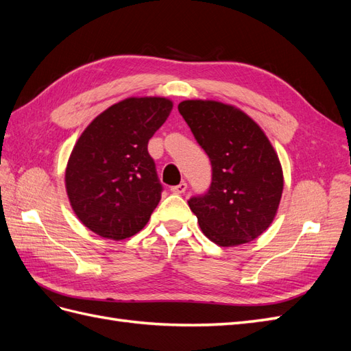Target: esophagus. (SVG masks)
<instances>
[{
  "mask_svg": "<svg viewBox=\"0 0 351 351\" xmlns=\"http://www.w3.org/2000/svg\"><path fill=\"white\" fill-rule=\"evenodd\" d=\"M186 190H187V183H184V182L180 183L178 186H173L171 187V192L176 193V195H183Z\"/></svg>",
  "mask_w": 351,
  "mask_h": 351,
  "instance_id": "esophagus-1",
  "label": "esophagus"
}]
</instances>
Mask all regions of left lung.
<instances>
[{"label":"left lung","instance_id":"left-lung-1","mask_svg":"<svg viewBox=\"0 0 351 351\" xmlns=\"http://www.w3.org/2000/svg\"><path fill=\"white\" fill-rule=\"evenodd\" d=\"M178 111L212 165L209 190L189 200L202 232L222 247L258 239L277 215L284 189L267 134L234 105L187 99Z\"/></svg>","mask_w":351,"mask_h":351}]
</instances>
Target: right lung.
<instances>
[{
	"mask_svg": "<svg viewBox=\"0 0 351 351\" xmlns=\"http://www.w3.org/2000/svg\"><path fill=\"white\" fill-rule=\"evenodd\" d=\"M171 110L168 98H125L80 134L67 162L66 190L74 214L95 234L119 241L147 224L162 192L147 142Z\"/></svg>",
	"mask_w": 351,
	"mask_h": 351,
	"instance_id": "1",
	"label": "right lung"
}]
</instances>
